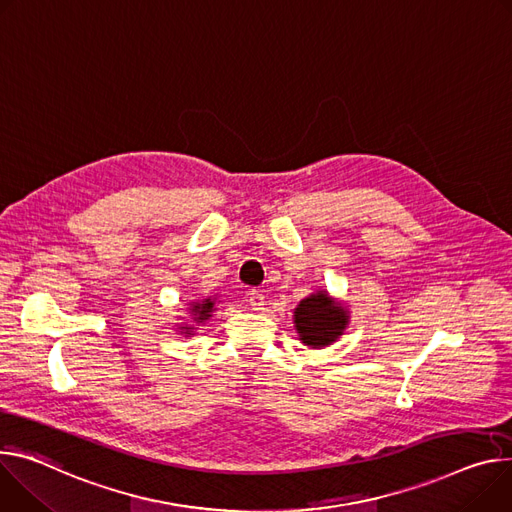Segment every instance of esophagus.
<instances>
[{"instance_id":"34e87169","label":"esophagus","mask_w":512,"mask_h":512,"mask_svg":"<svg viewBox=\"0 0 512 512\" xmlns=\"http://www.w3.org/2000/svg\"><path fill=\"white\" fill-rule=\"evenodd\" d=\"M249 306H251L253 310H263V306H265V296H263L261 292H257V290H251V292H249Z\"/></svg>"}]
</instances>
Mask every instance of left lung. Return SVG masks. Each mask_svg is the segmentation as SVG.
<instances>
[{"label":"left lung","instance_id":"1","mask_svg":"<svg viewBox=\"0 0 512 512\" xmlns=\"http://www.w3.org/2000/svg\"><path fill=\"white\" fill-rule=\"evenodd\" d=\"M349 322L347 310L327 292H316L304 298L294 310V324L300 341L308 347H327L335 343Z\"/></svg>","mask_w":512,"mask_h":512}]
</instances>
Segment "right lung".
Masks as SVG:
<instances>
[{
    "mask_svg": "<svg viewBox=\"0 0 512 512\" xmlns=\"http://www.w3.org/2000/svg\"><path fill=\"white\" fill-rule=\"evenodd\" d=\"M212 310H214V302L210 298L202 300V302H194L190 304V312H192V318L196 324H202L206 322L210 316H212ZM183 335H192L194 333V327H190V324H185V327H179Z\"/></svg>",
    "mask_w": 512,
    "mask_h": 512,
    "instance_id": "1",
    "label": "right lung"
}]
</instances>
